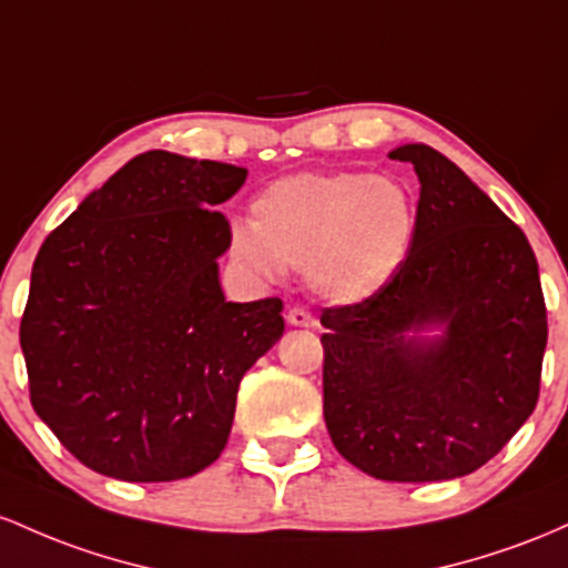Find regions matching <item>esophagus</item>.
Listing matches in <instances>:
<instances>
[{"label": "esophagus", "mask_w": 568, "mask_h": 568, "mask_svg": "<svg viewBox=\"0 0 568 568\" xmlns=\"http://www.w3.org/2000/svg\"><path fill=\"white\" fill-rule=\"evenodd\" d=\"M286 322H290L292 327H316V318L311 316L305 308H290V314H286Z\"/></svg>", "instance_id": "esophagus-1"}]
</instances>
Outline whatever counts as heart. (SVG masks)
<instances>
[{
    "mask_svg": "<svg viewBox=\"0 0 568 568\" xmlns=\"http://www.w3.org/2000/svg\"><path fill=\"white\" fill-rule=\"evenodd\" d=\"M416 227V201L403 182L365 171H303L254 199L252 222L233 225L231 250L254 276L305 267L316 295L354 305L403 271Z\"/></svg>",
    "mask_w": 568,
    "mask_h": 568,
    "instance_id": "obj_1",
    "label": "heart"
}]
</instances>
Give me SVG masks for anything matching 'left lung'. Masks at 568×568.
I'll return each instance as SVG.
<instances>
[{
  "instance_id": "1",
  "label": "left lung",
  "mask_w": 568,
  "mask_h": 568,
  "mask_svg": "<svg viewBox=\"0 0 568 568\" xmlns=\"http://www.w3.org/2000/svg\"><path fill=\"white\" fill-rule=\"evenodd\" d=\"M388 158L422 182L416 239L378 295L324 308V422L337 454L378 480H454L537 407L539 267L524 231L443 152L403 144Z\"/></svg>"
}]
</instances>
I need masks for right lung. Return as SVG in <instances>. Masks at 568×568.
I'll return each mask as SVG.
<instances>
[{"instance_id": "1", "label": "right lung", "mask_w": 568, "mask_h": 568, "mask_svg": "<svg viewBox=\"0 0 568 568\" xmlns=\"http://www.w3.org/2000/svg\"><path fill=\"white\" fill-rule=\"evenodd\" d=\"M246 174L142 152L44 239L21 318L31 405L93 473L182 480L225 450L241 378L284 335L278 297L222 295L216 206Z\"/></svg>"}]
</instances>
